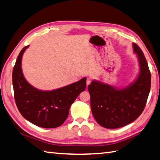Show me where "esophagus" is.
I'll use <instances>...</instances> for the list:
<instances>
[{"instance_id": "esophagus-1", "label": "esophagus", "mask_w": 160, "mask_h": 160, "mask_svg": "<svg viewBox=\"0 0 160 160\" xmlns=\"http://www.w3.org/2000/svg\"><path fill=\"white\" fill-rule=\"evenodd\" d=\"M91 79L89 78H88L87 79V86H88V85L91 84Z\"/></svg>"}]
</instances>
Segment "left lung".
<instances>
[{
  "instance_id": "obj_1",
  "label": "left lung",
  "mask_w": 160,
  "mask_h": 160,
  "mask_svg": "<svg viewBox=\"0 0 160 160\" xmlns=\"http://www.w3.org/2000/svg\"><path fill=\"white\" fill-rule=\"evenodd\" d=\"M133 48L140 64V73L134 82L119 89L94 80L88 87L92 114L105 128L117 129L131 123L146 106L151 88V72L140 47L133 43Z\"/></svg>"
}]
</instances>
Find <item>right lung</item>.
Here are the masks:
<instances>
[{
	"label": "right lung",
	"instance_id": "1",
	"mask_svg": "<svg viewBox=\"0 0 160 160\" xmlns=\"http://www.w3.org/2000/svg\"><path fill=\"white\" fill-rule=\"evenodd\" d=\"M29 46L18 55L13 69L14 98L18 110L27 121L43 128L61 125L68 117L70 106L86 88V78L53 91H40L26 80L22 71V58Z\"/></svg>",
	"mask_w": 160,
	"mask_h": 160
}]
</instances>
